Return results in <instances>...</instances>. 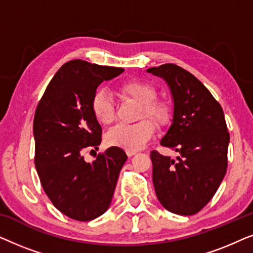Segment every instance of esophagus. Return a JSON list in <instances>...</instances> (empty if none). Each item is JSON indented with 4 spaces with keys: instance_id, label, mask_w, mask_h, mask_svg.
Segmentation results:
<instances>
[{
    "instance_id": "34e87169",
    "label": "esophagus",
    "mask_w": 253,
    "mask_h": 253,
    "mask_svg": "<svg viewBox=\"0 0 253 253\" xmlns=\"http://www.w3.org/2000/svg\"><path fill=\"white\" fill-rule=\"evenodd\" d=\"M137 152L136 151H126V154H127V157H132V155H134L136 154Z\"/></svg>"
}]
</instances>
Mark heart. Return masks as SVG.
I'll return each mask as SVG.
<instances>
[{
  "label": "heart",
  "instance_id": "b5f03b06",
  "mask_svg": "<svg viewBox=\"0 0 253 253\" xmlns=\"http://www.w3.org/2000/svg\"><path fill=\"white\" fill-rule=\"evenodd\" d=\"M121 94L140 103L137 119L144 120L134 124H117L106 134V143L110 146L137 151L153 137L155 123L164 126L170 121V109L165 102L157 101L154 86L146 82L126 81L119 85ZM93 115L102 126H108L115 119V105L110 93L106 88L95 89L91 98ZM149 120H147V119Z\"/></svg>",
  "mask_w": 253,
  "mask_h": 253
}]
</instances>
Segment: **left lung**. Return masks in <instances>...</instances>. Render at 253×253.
Returning <instances> with one entry per match:
<instances>
[{
    "mask_svg": "<svg viewBox=\"0 0 253 253\" xmlns=\"http://www.w3.org/2000/svg\"><path fill=\"white\" fill-rule=\"evenodd\" d=\"M174 99V117L161 145L179 153L177 161L151 152L153 184L161 205L179 215L205 207L226 175L229 132L223 109L199 79L178 65L150 68Z\"/></svg>",
    "mask_w": 253,
    "mask_h": 253,
    "instance_id": "left-lung-1",
    "label": "left lung"
}]
</instances>
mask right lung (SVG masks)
Listing matches in <instances>:
<instances>
[{
  "mask_svg": "<svg viewBox=\"0 0 253 253\" xmlns=\"http://www.w3.org/2000/svg\"><path fill=\"white\" fill-rule=\"evenodd\" d=\"M124 70L74 60L62 65L38 103L33 120L34 164L41 185L56 209L71 219L91 221L112 202L126 161L112 146L93 164L83 153L101 143L102 129L91 110V98L103 81Z\"/></svg>",
  "mask_w": 253,
  "mask_h": 253,
  "instance_id": "right-lung-1",
  "label": "right lung"
}]
</instances>
